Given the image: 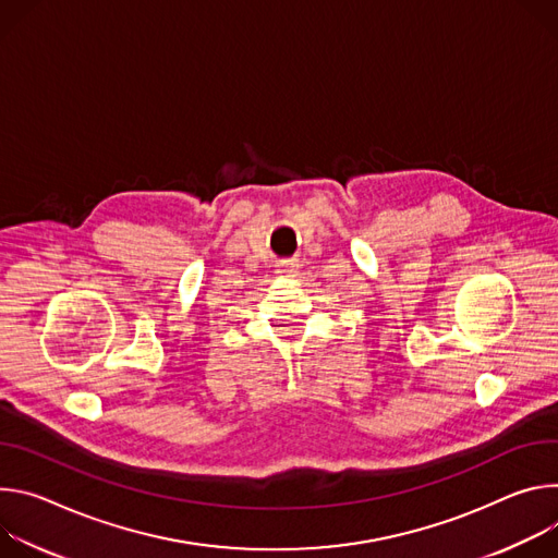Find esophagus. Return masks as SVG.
I'll list each match as a JSON object with an SVG mask.
<instances>
[{
    "mask_svg": "<svg viewBox=\"0 0 558 558\" xmlns=\"http://www.w3.org/2000/svg\"><path fill=\"white\" fill-rule=\"evenodd\" d=\"M292 268H294V259H283V262H279L277 272H292Z\"/></svg>",
    "mask_w": 558,
    "mask_h": 558,
    "instance_id": "obj_1",
    "label": "esophagus"
}]
</instances>
